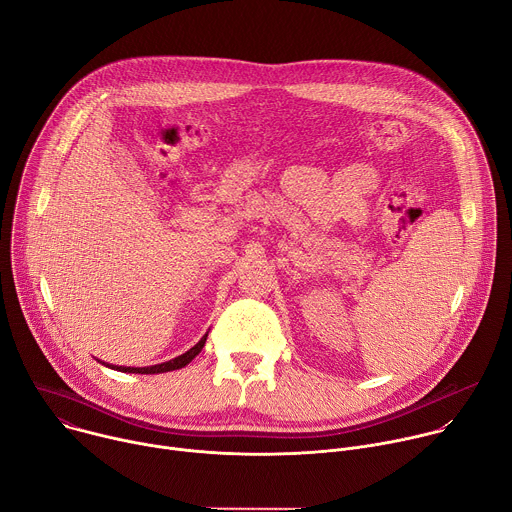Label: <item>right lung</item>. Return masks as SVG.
Here are the masks:
<instances>
[{
  "instance_id": "right-lung-1",
  "label": "right lung",
  "mask_w": 512,
  "mask_h": 512,
  "mask_svg": "<svg viewBox=\"0 0 512 512\" xmlns=\"http://www.w3.org/2000/svg\"><path fill=\"white\" fill-rule=\"evenodd\" d=\"M206 336L208 334H204L200 340H198V344H194L188 352H184V354H180V356H176V358H172V360H168V362H162V364H156V367H145V369H131V367H111V369H115V371H123V373H141V375H158V373H168V371H176V369H182V367H186V364L204 348V342H206ZM105 364V362H103ZM105 367H109V364H105Z\"/></svg>"
}]
</instances>
